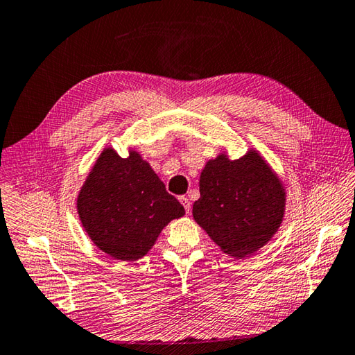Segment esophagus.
<instances>
[{
    "mask_svg": "<svg viewBox=\"0 0 355 355\" xmlns=\"http://www.w3.org/2000/svg\"><path fill=\"white\" fill-rule=\"evenodd\" d=\"M179 200H180V204L184 205L185 211H187V213H190V210H191V202H190V199H189V198H185V196H180V198H179Z\"/></svg>",
    "mask_w": 355,
    "mask_h": 355,
    "instance_id": "1",
    "label": "esophagus"
}]
</instances>
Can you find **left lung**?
<instances>
[{"label":"left lung","instance_id":"obj_1","mask_svg":"<svg viewBox=\"0 0 355 355\" xmlns=\"http://www.w3.org/2000/svg\"><path fill=\"white\" fill-rule=\"evenodd\" d=\"M199 191L193 218L230 257L255 253L283 223V182L255 150L236 160L227 155L210 159L200 173Z\"/></svg>","mask_w":355,"mask_h":355}]
</instances>
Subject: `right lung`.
<instances>
[{
	"instance_id": "obj_1",
	"label": "right lung",
	"mask_w": 355,
	"mask_h": 355,
	"mask_svg": "<svg viewBox=\"0 0 355 355\" xmlns=\"http://www.w3.org/2000/svg\"><path fill=\"white\" fill-rule=\"evenodd\" d=\"M77 211L100 250L120 261H136L155 245L164 227L185 215L150 164L130 150L120 157L105 148L77 198Z\"/></svg>"
}]
</instances>
